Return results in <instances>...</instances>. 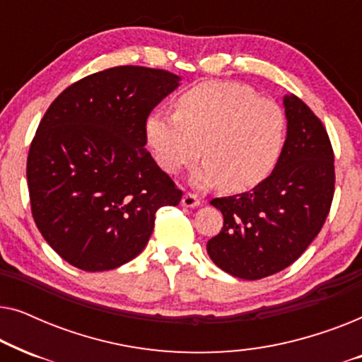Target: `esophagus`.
Returning <instances> with one entry per match:
<instances>
[{
    "instance_id": "obj_1",
    "label": "esophagus",
    "mask_w": 362,
    "mask_h": 362,
    "mask_svg": "<svg viewBox=\"0 0 362 362\" xmlns=\"http://www.w3.org/2000/svg\"><path fill=\"white\" fill-rule=\"evenodd\" d=\"M181 204L185 207H196L201 204V199L196 194H192V192H186V194L182 196Z\"/></svg>"
}]
</instances>
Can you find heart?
<instances>
[{
    "instance_id": "obj_1",
    "label": "heart",
    "mask_w": 362,
    "mask_h": 362,
    "mask_svg": "<svg viewBox=\"0 0 362 362\" xmlns=\"http://www.w3.org/2000/svg\"><path fill=\"white\" fill-rule=\"evenodd\" d=\"M145 138L163 171L177 175L201 155L192 173L197 187L254 189L279 165L286 141V115L279 103L250 87L206 81L176 98V112L156 110L145 122Z\"/></svg>"
}]
</instances>
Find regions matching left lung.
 Returning a JSON list of instances; mask_svg holds the SVG:
<instances>
[{
	"label": "left lung",
	"mask_w": 362,
	"mask_h": 362,
	"mask_svg": "<svg viewBox=\"0 0 362 362\" xmlns=\"http://www.w3.org/2000/svg\"><path fill=\"white\" fill-rule=\"evenodd\" d=\"M284 105L286 141L274 173L249 192L211 201L224 226L207 242V254L237 279H265L293 264L333 201L334 155L323 123L293 93Z\"/></svg>",
	"instance_id": "8db88e82"
}]
</instances>
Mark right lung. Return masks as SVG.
Listing matches in <instances>:
<instances>
[{"mask_svg": "<svg viewBox=\"0 0 362 362\" xmlns=\"http://www.w3.org/2000/svg\"><path fill=\"white\" fill-rule=\"evenodd\" d=\"M161 69L120 66L69 86L39 123L28 155L34 222L64 260L117 269L145 249L163 206L182 191L146 150L145 122L180 86Z\"/></svg>", "mask_w": 362, "mask_h": 362, "instance_id": "1", "label": "right lung"}]
</instances>
